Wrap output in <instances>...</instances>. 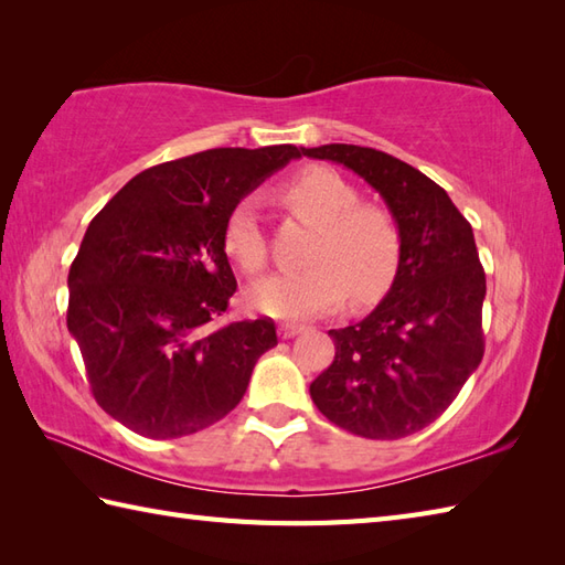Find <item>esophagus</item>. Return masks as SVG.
<instances>
[{"label": "esophagus", "instance_id": "esophagus-1", "mask_svg": "<svg viewBox=\"0 0 565 565\" xmlns=\"http://www.w3.org/2000/svg\"><path fill=\"white\" fill-rule=\"evenodd\" d=\"M306 328L303 326H296V322H281L279 326V334H281V340H291V338H296V334H301Z\"/></svg>", "mask_w": 565, "mask_h": 565}]
</instances>
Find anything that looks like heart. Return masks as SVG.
<instances>
[{
	"label": "heart",
	"mask_w": 565,
	"mask_h": 565,
	"mask_svg": "<svg viewBox=\"0 0 565 565\" xmlns=\"http://www.w3.org/2000/svg\"><path fill=\"white\" fill-rule=\"evenodd\" d=\"M284 203L318 225L306 252V269L271 274L249 289V306L279 320H306L352 303L376 301L391 289L401 267L403 237L393 213L362 203L359 189L330 167H306L281 184ZM225 252L247 274L267 267L259 201H235L223 227Z\"/></svg>",
	"instance_id": "1"
}]
</instances>
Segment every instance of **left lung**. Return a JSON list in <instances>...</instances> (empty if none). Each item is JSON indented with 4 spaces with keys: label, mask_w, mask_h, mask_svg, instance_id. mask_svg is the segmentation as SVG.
<instances>
[{
    "label": "left lung",
    "mask_w": 565,
    "mask_h": 565,
    "mask_svg": "<svg viewBox=\"0 0 565 565\" xmlns=\"http://www.w3.org/2000/svg\"><path fill=\"white\" fill-rule=\"evenodd\" d=\"M303 154L366 179L403 237L386 298L362 322L328 332L334 359L310 398L356 437L415 435L454 403L486 352V271L471 223L439 184L388 152L330 142Z\"/></svg>",
    "instance_id": "1"
}]
</instances>
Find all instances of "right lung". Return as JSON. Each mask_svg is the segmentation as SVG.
Segmentation results:
<instances>
[{
  "label": "right lung",
  "mask_w": 565,
  "mask_h": 565,
  "mask_svg": "<svg viewBox=\"0 0 565 565\" xmlns=\"http://www.w3.org/2000/svg\"><path fill=\"white\" fill-rule=\"evenodd\" d=\"M301 158L296 146L213 148L136 174L94 215L70 267L67 330L104 413L150 439L218 423L243 401L271 318L223 322L235 201Z\"/></svg>",
  "instance_id": "obj_1"
}]
</instances>
